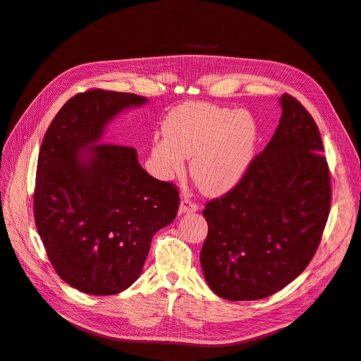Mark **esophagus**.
I'll use <instances>...</instances> for the list:
<instances>
[{"label":"esophagus","mask_w":361,"mask_h":361,"mask_svg":"<svg viewBox=\"0 0 361 361\" xmlns=\"http://www.w3.org/2000/svg\"><path fill=\"white\" fill-rule=\"evenodd\" d=\"M197 209H199V206H197L195 202L188 200V199H184V200H181V203H180V211H178V214H180V215L193 214V212H196Z\"/></svg>","instance_id":"esophagus-1"}]
</instances>
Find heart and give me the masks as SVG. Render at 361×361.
Returning a JSON list of instances; mask_svg holds the SVG:
<instances>
[{
	"label": "heart",
	"instance_id": "b5f03b06",
	"mask_svg": "<svg viewBox=\"0 0 361 361\" xmlns=\"http://www.w3.org/2000/svg\"><path fill=\"white\" fill-rule=\"evenodd\" d=\"M162 140L152 146V168L164 180L190 173L206 195L222 196L244 180L259 147V126L252 114L206 102H187L166 114Z\"/></svg>",
	"mask_w": 361,
	"mask_h": 361
}]
</instances>
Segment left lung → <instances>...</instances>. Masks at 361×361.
Instances as JSON below:
<instances>
[{"instance_id":"1","label":"left lung","mask_w":361,"mask_h":361,"mask_svg":"<svg viewBox=\"0 0 361 361\" xmlns=\"http://www.w3.org/2000/svg\"><path fill=\"white\" fill-rule=\"evenodd\" d=\"M268 146L244 180L203 209L209 226L200 264L226 300H260L293 282L317 250L331 207V178L317 126L290 94Z\"/></svg>"}]
</instances>
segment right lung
Segmentation results:
<instances>
[{"mask_svg": "<svg viewBox=\"0 0 361 361\" xmlns=\"http://www.w3.org/2000/svg\"><path fill=\"white\" fill-rule=\"evenodd\" d=\"M147 104L135 93L92 89L68 99L41 145L35 222L54 269L92 295L128 288L152 237L176 219L178 192L140 166L137 150L104 143L118 114Z\"/></svg>", "mask_w": 361, "mask_h": 361, "instance_id": "right-lung-1", "label": "right lung"}]
</instances>
